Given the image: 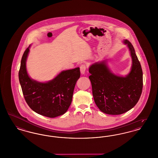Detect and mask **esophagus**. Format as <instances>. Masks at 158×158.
Wrapping results in <instances>:
<instances>
[{"label":"esophagus","instance_id":"34e87169","mask_svg":"<svg viewBox=\"0 0 158 158\" xmlns=\"http://www.w3.org/2000/svg\"><path fill=\"white\" fill-rule=\"evenodd\" d=\"M80 70H81V73L82 75H84L85 73V71L86 70V66L85 64H82L80 67Z\"/></svg>","mask_w":158,"mask_h":158}]
</instances>
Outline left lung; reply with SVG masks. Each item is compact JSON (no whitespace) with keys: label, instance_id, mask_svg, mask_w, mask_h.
I'll return each mask as SVG.
<instances>
[{"label":"left lung","instance_id":"1","mask_svg":"<svg viewBox=\"0 0 158 158\" xmlns=\"http://www.w3.org/2000/svg\"><path fill=\"white\" fill-rule=\"evenodd\" d=\"M132 58V66L125 76L116 75L109 69L106 59L96 62L89 68L92 94L96 106L108 114H120L138 103L143 88V72L132 44L126 39Z\"/></svg>","mask_w":158,"mask_h":158}]
</instances>
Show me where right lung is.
<instances>
[{
  "label": "right lung",
  "instance_id": "1",
  "mask_svg": "<svg viewBox=\"0 0 158 158\" xmlns=\"http://www.w3.org/2000/svg\"><path fill=\"white\" fill-rule=\"evenodd\" d=\"M31 45L21 60L19 79L23 94L29 106L36 113L49 118L62 115L69 109L80 68L60 72L49 81L41 82L32 79L26 69V60Z\"/></svg>",
  "mask_w": 158,
  "mask_h": 158
}]
</instances>
